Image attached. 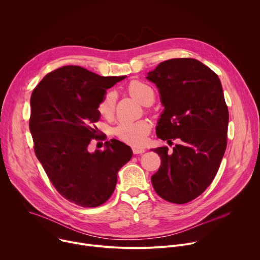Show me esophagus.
I'll return each instance as SVG.
<instances>
[{
	"instance_id": "esophagus-1",
	"label": "esophagus",
	"mask_w": 260,
	"mask_h": 260,
	"mask_svg": "<svg viewBox=\"0 0 260 260\" xmlns=\"http://www.w3.org/2000/svg\"><path fill=\"white\" fill-rule=\"evenodd\" d=\"M145 152V148L142 147H133V153L134 154H142Z\"/></svg>"
}]
</instances>
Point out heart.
I'll return each mask as SVG.
<instances>
[{
	"label": "heart",
	"mask_w": 260,
	"mask_h": 260,
	"mask_svg": "<svg viewBox=\"0 0 260 260\" xmlns=\"http://www.w3.org/2000/svg\"><path fill=\"white\" fill-rule=\"evenodd\" d=\"M128 91L133 98H135L141 104H145L147 101H154L153 89L141 81H133L128 85ZM116 103V95L113 91L107 92L101 102L99 103L98 110L100 114L105 118H111L114 113ZM150 131V125L146 121H137L132 123H120L115 128V135L117 138L129 145L141 146L146 140L147 134Z\"/></svg>",
	"instance_id": "obj_1"
}]
</instances>
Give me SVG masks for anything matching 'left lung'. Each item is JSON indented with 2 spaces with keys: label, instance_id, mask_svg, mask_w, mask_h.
Returning a JSON list of instances; mask_svg holds the SVG:
<instances>
[{
  "label": "left lung",
  "instance_id": "1",
  "mask_svg": "<svg viewBox=\"0 0 260 260\" xmlns=\"http://www.w3.org/2000/svg\"><path fill=\"white\" fill-rule=\"evenodd\" d=\"M165 107L156 135L169 145L151 177L156 193L173 204L201 196L214 180L228 145L229 109L217 74L194 58H173L148 73Z\"/></svg>",
  "mask_w": 260,
  "mask_h": 260
}]
</instances>
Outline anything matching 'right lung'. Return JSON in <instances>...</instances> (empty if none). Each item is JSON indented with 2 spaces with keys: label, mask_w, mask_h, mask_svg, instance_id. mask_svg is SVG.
<instances>
[{
  "label": "right lung",
  "mask_w": 260,
  "mask_h": 260,
  "mask_svg": "<svg viewBox=\"0 0 260 260\" xmlns=\"http://www.w3.org/2000/svg\"><path fill=\"white\" fill-rule=\"evenodd\" d=\"M125 76L103 77L79 66H63L37 85L30 96L29 131L37 158L66 200L94 208L112 196L117 173L133 155L124 143L105 142L104 151L89 152L99 140V103Z\"/></svg>",
  "instance_id": "add662e5"
}]
</instances>
